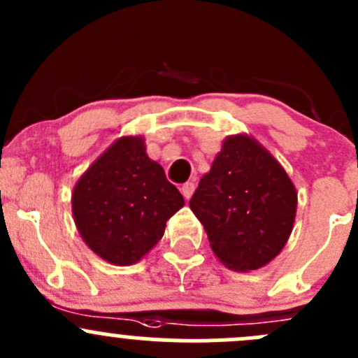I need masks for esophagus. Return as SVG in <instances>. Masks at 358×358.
<instances>
[{"mask_svg": "<svg viewBox=\"0 0 358 358\" xmlns=\"http://www.w3.org/2000/svg\"><path fill=\"white\" fill-rule=\"evenodd\" d=\"M194 190H196V183L194 182H187L182 185V194L185 199H190V197H192Z\"/></svg>", "mask_w": 358, "mask_h": 358, "instance_id": "1", "label": "esophagus"}]
</instances>
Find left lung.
<instances>
[{"label":"left lung","mask_w":358,"mask_h":358,"mask_svg":"<svg viewBox=\"0 0 358 358\" xmlns=\"http://www.w3.org/2000/svg\"><path fill=\"white\" fill-rule=\"evenodd\" d=\"M298 194L275 157L252 136L223 140L189 206L216 258L236 272L272 262L291 236Z\"/></svg>","instance_id":"8db88e82"}]
</instances>
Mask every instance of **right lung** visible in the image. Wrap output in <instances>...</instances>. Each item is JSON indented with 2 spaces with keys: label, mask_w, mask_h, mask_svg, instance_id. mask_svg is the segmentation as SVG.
Instances as JSON below:
<instances>
[{
  "label": "right lung",
  "mask_w": 358,
  "mask_h": 358,
  "mask_svg": "<svg viewBox=\"0 0 358 358\" xmlns=\"http://www.w3.org/2000/svg\"><path fill=\"white\" fill-rule=\"evenodd\" d=\"M185 201L145 152L142 136H121L78 180L72 215L83 241L114 265L140 262Z\"/></svg>",
  "instance_id": "add662e5"
}]
</instances>
